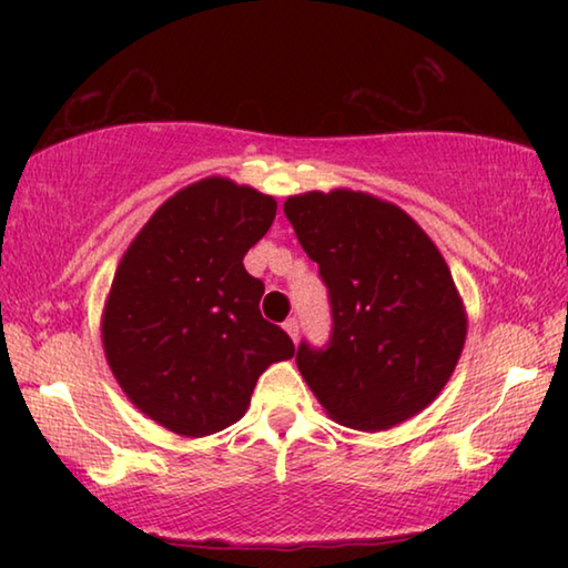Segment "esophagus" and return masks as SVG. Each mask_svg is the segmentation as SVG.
Wrapping results in <instances>:
<instances>
[{
    "label": "esophagus",
    "mask_w": 568,
    "mask_h": 568,
    "mask_svg": "<svg viewBox=\"0 0 568 568\" xmlns=\"http://www.w3.org/2000/svg\"><path fill=\"white\" fill-rule=\"evenodd\" d=\"M283 328H285L287 335H291L293 343L297 341V335H301V323H297V318H287V321L283 323Z\"/></svg>",
    "instance_id": "34e87169"
}]
</instances>
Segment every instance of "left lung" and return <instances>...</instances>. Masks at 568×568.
Segmentation results:
<instances>
[{
    "label": "left lung",
    "instance_id": "obj_1",
    "mask_svg": "<svg viewBox=\"0 0 568 568\" xmlns=\"http://www.w3.org/2000/svg\"><path fill=\"white\" fill-rule=\"evenodd\" d=\"M285 217L328 287L331 338L295 363L333 420L386 430L444 390L466 341L454 277L400 207L353 190L287 197Z\"/></svg>",
    "mask_w": 568,
    "mask_h": 568
}]
</instances>
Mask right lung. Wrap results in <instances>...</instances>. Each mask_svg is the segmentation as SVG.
<instances>
[{
  "label": "right lung",
  "mask_w": 568,
  "mask_h": 568,
  "mask_svg": "<svg viewBox=\"0 0 568 568\" xmlns=\"http://www.w3.org/2000/svg\"><path fill=\"white\" fill-rule=\"evenodd\" d=\"M275 210L253 187L200 180L148 220L114 273L104 355L134 406L180 436L233 426L267 365L293 358L291 335L261 315L263 281L243 265Z\"/></svg>",
  "instance_id": "1"
}]
</instances>
